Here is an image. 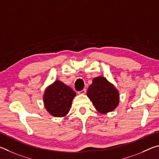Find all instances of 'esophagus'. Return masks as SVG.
Returning a JSON list of instances; mask_svg holds the SVG:
<instances>
[{
    "mask_svg": "<svg viewBox=\"0 0 159 159\" xmlns=\"http://www.w3.org/2000/svg\"><path fill=\"white\" fill-rule=\"evenodd\" d=\"M86 92H87V89H82V91H78V93H79V94H85Z\"/></svg>",
    "mask_w": 159,
    "mask_h": 159,
    "instance_id": "obj_1",
    "label": "esophagus"
}]
</instances>
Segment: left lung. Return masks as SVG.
I'll use <instances>...</instances> for the list:
<instances>
[{
	"label": "left lung",
	"mask_w": 159,
	"mask_h": 159,
	"mask_svg": "<svg viewBox=\"0 0 159 159\" xmlns=\"http://www.w3.org/2000/svg\"><path fill=\"white\" fill-rule=\"evenodd\" d=\"M87 96L99 112H112L119 104V92L103 77H97L87 91Z\"/></svg>",
	"instance_id": "obj_1"
}]
</instances>
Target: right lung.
I'll list each match as a JSON object with an SVG mask.
<instances>
[{"instance_id": "right-lung-1", "label": "right lung", "mask_w": 159, "mask_h": 159, "mask_svg": "<svg viewBox=\"0 0 159 159\" xmlns=\"http://www.w3.org/2000/svg\"><path fill=\"white\" fill-rule=\"evenodd\" d=\"M76 93L62 82H54L45 90L43 100L47 110L52 116L61 117L66 116L71 107Z\"/></svg>"}]
</instances>
